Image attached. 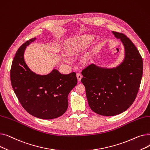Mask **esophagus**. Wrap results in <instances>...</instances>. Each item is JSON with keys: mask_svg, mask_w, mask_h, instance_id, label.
<instances>
[{"mask_svg": "<svg viewBox=\"0 0 150 150\" xmlns=\"http://www.w3.org/2000/svg\"><path fill=\"white\" fill-rule=\"evenodd\" d=\"M76 77H77V79L78 81H81V80L82 78V75L80 74H76Z\"/></svg>", "mask_w": 150, "mask_h": 150, "instance_id": "esophagus-1", "label": "esophagus"}]
</instances>
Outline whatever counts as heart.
I'll use <instances>...</instances> for the list:
<instances>
[{
    "mask_svg": "<svg viewBox=\"0 0 150 150\" xmlns=\"http://www.w3.org/2000/svg\"><path fill=\"white\" fill-rule=\"evenodd\" d=\"M93 39V36L90 35H86L78 38H72L67 42L66 46V49L70 54H75L80 51L86 45L89 44ZM62 58L66 62H69L70 61L69 58L65 54H62Z\"/></svg>",
    "mask_w": 150,
    "mask_h": 150,
    "instance_id": "heart-1",
    "label": "heart"
}]
</instances>
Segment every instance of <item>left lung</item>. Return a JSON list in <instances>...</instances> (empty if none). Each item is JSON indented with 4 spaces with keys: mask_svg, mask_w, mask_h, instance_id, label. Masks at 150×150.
Segmentation results:
<instances>
[{
    "mask_svg": "<svg viewBox=\"0 0 150 150\" xmlns=\"http://www.w3.org/2000/svg\"><path fill=\"white\" fill-rule=\"evenodd\" d=\"M125 49L120 65L103 68L92 64L82 71L89 107L104 116H114L127 110L137 96L143 74V60L130 39L123 33L112 31Z\"/></svg>",
    "mask_w": 150,
    "mask_h": 150,
    "instance_id": "obj_1",
    "label": "left lung"
}]
</instances>
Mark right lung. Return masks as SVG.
Returning <instances> with one entry per match:
<instances>
[{"label": "right lung", "mask_w": 150, "mask_h": 150, "mask_svg": "<svg viewBox=\"0 0 150 150\" xmlns=\"http://www.w3.org/2000/svg\"><path fill=\"white\" fill-rule=\"evenodd\" d=\"M36 38L23 43L16 53L10 70L14 92L25 111L41 119L59 117L68 108V95L77 84L75 72L67 75L57 69L45 75L31 71L24 60L27 46Z\"/></svg>", "instance_id": "obj_1"}]
</instances>
